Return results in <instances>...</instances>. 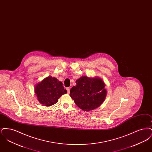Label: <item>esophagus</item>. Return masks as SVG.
I'll return each instance as SVG.
<instances>
[{
	"label": "esophagus",
	"mask_w": 152,
	"mask_h": 152,
	"mask_svg": "<svg viewBox=\"0 0 152 152\" xmlns=\"http://www.w3.org/2000/svg\"><path fill=\"white\" fill-rule=\"evenodd\" d=\"M66 91H67V92H68V94H70V88H66Z\"/></svg>",
	"instance_id": "34e87169"
}]
</instances>
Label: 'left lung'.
I'll return each mask as SVG.
<instances>
[{
	"label": "left lung",
	"instance_id": "8db88e82",
	"mask_svg": "<svg viewBox=\"0 0 152 152\" xmlns=\"http://www.w3.org/2000/svg\"><path fill=\"white\" fill-rule=\"evenodd\" d=\"M70 90V96L77 107L89 112L99 107L105 100L107 91L105 84L99 77L82 76Z\"/></svg>",
	"mask_w": 152,
	"mask_h": 152
}]
</instances>
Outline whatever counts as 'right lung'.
<instances>
[{
	"instance_id": "obj_1",
	"label": "right lung",
	"mask_w": 152,
	"mask_h": 152,
	"mask_svg": "<svg viewBox=\"0 0 152 152\" xmlns=\"http://www.w3.org/2000/svg\"><path fill=\"white\" fill-rule=\"evenodd\" d=\"M34 91L37 100L45 107L55 104L63 94L67 93L62 82L51 76L37 83Z\"/></svg>"
}]
</instances>
